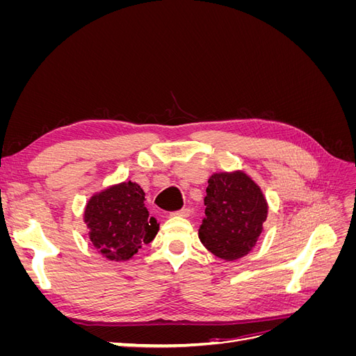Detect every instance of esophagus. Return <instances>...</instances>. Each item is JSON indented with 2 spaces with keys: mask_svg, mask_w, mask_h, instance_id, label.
<instances>
[{
  "mask_svg": "<svg viewBox=\"0 0 356 356\" xmlns=\"http://www.w3.org/2000/svg\"><path fill=\"white\" fill-rule=\"evenodd\" d=\"M191 213L190 208H182L179 211H175V212H170V215H179V217H188V215Z\"/></svg>",
  "mask_w": 356,
  "mask_h": 356,
  "instance_id": "34e87169",
  "label": "esophagus"
}]
</instances>
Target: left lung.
Returning a JSON list of instances; mask_svg holds the SVG:
<instances>
[{
  "label": "left lung",
  "instance_id": "obj_1",
  "mask_svg": "<svg viewBox=\"0 0 356 356\" xmlns=\"http://www.w3.org/2000/svg\"><path fill=\"white\" fill-rule=\"evenodd\" d=\"M204 207L199 238L212 254L233 261L251 251L267 218L266 199L251 178L242 172L213 174Z\"/></svg>",
  "mask_w": 356,
  "mask_h": 356
}]
</instances>
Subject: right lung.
Here are the masks:
<instances>
[{
    "label": "right lung",
    "mask_w": 356,
    "mask_h": 356,
    "mask_svg": "<svg viewBox=\"0 0 356 356\" xmlns=\"http://www.w3.org/2000/svg\"><path fill=\"white\" fill-rule=\"evenodd\" d=\"M145 193L135 182H123L93 196L84 212L92 243L108 260L124 261L149 243L159 232L145 208Z\"/></svg>",
    "instance_id": "1"
}]
</instances>
